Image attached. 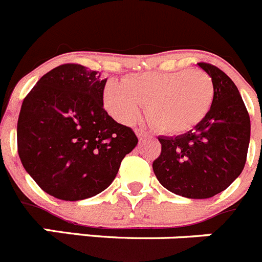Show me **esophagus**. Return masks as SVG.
Masks as SVG:
<instances>
[{
  "label": "esophagus",
  "mask_w": 262,
  "mask_h": 262,
  "mask_svg": "<svg viewBox=\"0 0 262 262\" xmlns=\"http://www.w3.org/2000/svg\"><path fill=\"white\" fill-rule=\"evenodd\" d=\"M136 134H137V137H138L139 139H142V138H145V137L148 136L147 132L143 130V129H139V128L136 129Z\"/></svg>",
  "instance_id": "obj_1"
}]
</instances>
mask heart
<instances>
[{
	"mask_svg": "<svg viewBox=\"0 0 262 262\" xmlns=\"http://www.w3.org/2000/svg\"><path fill=\"white\" fill-rule=\"evenodd\" d=\"M213 99L212 77L202 70L134 73L123 82L110 80L103 93L104 106L117 121L126 125L136 123L147 104L148 123L170 136L202 123Z\"/></svg>",
	"mask_w": 262,
	"mask_h": 262,
	"instance_id": "1",
	"label": "heart"
}]
</instances>
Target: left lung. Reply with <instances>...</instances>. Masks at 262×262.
<instances>
[{"mask_svg":"<svg viewBox=\"0 0 262 262\" xmlns=\"http://www.w3.org/2000/svg\"><path fill=\"white\" fill-rule=\"evenodd\" d=\"M198 64L213 81L211 110L187 133L174 138L159 137L161 152L152 169L169 191L190 199H207L227 189L243 170L251 120L233 80L216 66Z\"/></svg>","mask_w":262,"mask_h":262,"instance_id":"1","label":"left lung"}]
</instances>
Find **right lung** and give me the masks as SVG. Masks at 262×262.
<instances>
[{
    "label": "right lung",
    "mask_w": 262,
    "mask_h": 262,
    "mask_svg": "<svg viewBox=\"0 0 262 262\" xmlns=\"http://www.w3.org/2000/svg\"><path fill=\"white\" fill-rule=\"evenodd\" d=\"M107 79L77 63L49 71L24 98L18 154L38 186L62 200H82L112 183L137 146L133 129L103 108Z\"/></svg>",
    "instance_id": "1"
}]
</instances>
